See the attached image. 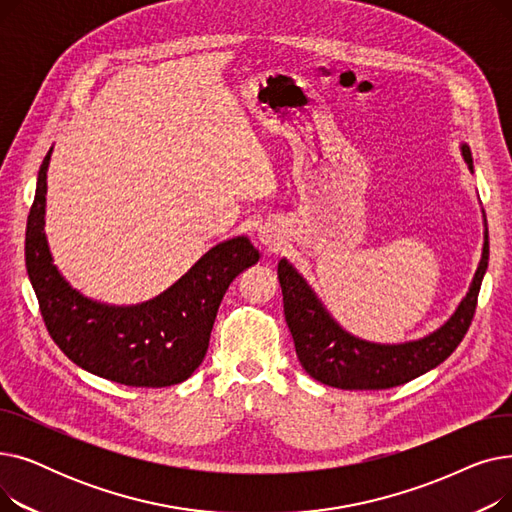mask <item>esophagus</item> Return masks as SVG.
I'll return each instance as SVG.
<instances>
[{"label":"esophagus","instance_id":"obj_1","mask_svg":"<svg viewBox=\"0 0 512 512\" xmlns=\"http://www.w3.org/2000/svg\"><path fill=\"white\" fill-rule=\"evenodd\" d=\"M257 240L267 249L276 251L280 247V234H278L276 226H272V224H261L257 228Z\"/></svg>","mask_w":512,"mask_h":512}]
</instances>
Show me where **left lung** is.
<instances>
[{
	"mask_svg": "<svg viewBox=\"0 0 512 512\" xmlns=\"http://www.w3.org/2000/svg\"><path fill=\"white\" fill-rule=\"evenodd\" d=\"M465 164L473 172L469 147L461 145ZM490 259L488 224L483 215V249L471 286L444 324L417 340L400 344L369 342L346 332L288 259H280L278 278L284 297V317L303 369L313 380L340 390H386L407 384L446 361L465 338L477 305L481 280Z\"/></svg>",
	"mask_w": 512,
	"mask_h": 512,
	"instance_id": "1",
	"label": "left lung"
}]
</instances>
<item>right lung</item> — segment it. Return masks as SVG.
Returning <instances> with one entry per match:
<instances>
[{"label": "right lung", "mask_w": 512, "mask_h": 512, "mask_svg": "<svg viewBox=\"0 0 512 512\" xmlns=\"http://www.w3.org/2000/svg\"><path fill=\"white\" fill-rule=\"evenodd\" d=\"M51 151L39 170L24 240L26 272L49 336L72 363L116 384L166 388L188 380L205 359L228 286L259 261V251L247 236H236L209 249L155 299L126 307L93 301L60 274L47 245Z\"/></svg>", "instance_id": "add662e5"}]
</instances>
